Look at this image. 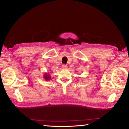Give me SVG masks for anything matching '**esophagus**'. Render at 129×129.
<instances>
[{
	"mask_svg": "<svg viewBox=\"0 0 129 129\" xmlns=\"http://www.w3.org/2000/svg\"><path fill=\"white\" fill-rule=\"evenodd\" d=\"M67 67H67V65L63 64V65H62V69H67Z\"/></svg>",
	"mask_w": 129,
	"mask_h": 129,
	"instance_id": "obj_1",
	"label": "esophagus"
}]
</instances>
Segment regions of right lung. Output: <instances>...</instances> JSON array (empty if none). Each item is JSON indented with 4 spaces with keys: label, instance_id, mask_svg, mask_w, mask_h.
Segmentation results:
<instances>
[{
    "label": "right lung",
    "instance_id": "right-lung-1",
    "mask_svg": "<svg viewBox=\"0 0 129 129\" xmlns=\"http://www.w3.org/2000/svg\"><path fill=\"white\" fill-rule=\"evenodd\" d=\"M44 78L45 80H49L51 79L50 74L49 73H45V74H44Z\"/></svg>",
    "mask_w": 129,
    "mask_h": 129
}]
</instances>
